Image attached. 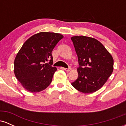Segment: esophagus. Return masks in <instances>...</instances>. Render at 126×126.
I'll list each match as a JSON object with an SVG mask.
<instances>
[{
    "label": "esophagus",
    "instance_id": "1",
    "mask_svg": "<svg viewBox=\"0 0 126 126\" xmlns=\"http://www.w3.org/2000/svg\"><path fill=\"white\" fill-rule=\"evenodd\" d=\"M62 69L66 72H69L70 70H71V67H69V68H62Z\"/></svg>",
    "mask_w": 126,
    "mask_h": 126
}]
</instances>
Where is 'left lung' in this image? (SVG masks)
I'll list each match as a JSON object with an SVG mask.
<instances>
[{"label":"left lung","instance_id":"obj_1","mask_svg":"<svg viewBox=\"0 0 126 126\" xmlns=\"http://www.w3.org/2000/svg\"><path fill=\"white\" fill-rule=\"evenodd\" d=\"M74 45L79 63L78 77L72 85L80 92L89 94L98 91L113 71L112 56L99 41L85 36H75Z\"/></svg>","mask_w":126,"mask_h":126}]
</instances>
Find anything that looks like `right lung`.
<instances>
[{"label": "right lung", "mask_w": 126, "mask_h": 126, "mask_svg": "<svg viewBox=\"0 0 126 126\" xmlns=\"http://www.w3.org/2000/svg\"><path fill=\"white\" fill-rule=\"evenodd\" d=\"M63 38L58 33L42 32L32 36L22 46L14 61V73L27 91L40 92L51 83L57 70L52 66L51 53Z\"/></svg>", "instance_id": "add662e5"}]
</instances>
